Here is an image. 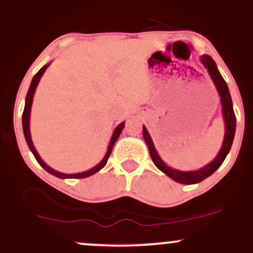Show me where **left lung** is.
<instances>
[{"label": "left lung", "instance_id": "1", "mask_svg": "<svg viewBox=\"0 0 253 253\" xmlns=\"http://www.w3.org/2000/svg\"><path fill=\"white\" fill-rule=\"evenodd\" d=\"M200 62L202 63V65L207 69L208 75L211 76V80L213 81L214 85L217 90V94L220 96V103H221V110H222V119L223 123H225V136H223L222 145L220 147L219 152L215 158L208 163L206 167L201 168L199 170H193V171H181L173 169V168L168 167V164L164 163L163 159L161 158V156L157 152L155 144H153L152 138H151L149 130L146 129V127L143 126V135L145 139V143H146L147 147H149L150 156L152 158L153 163L159 170L163 171L167 176H169L171 179L177 183H182V184H196V183L202 182L203 179H206L207 177L213 175L215 171L219 169L220 165L223 163L226 156L228 155L229 150H231L232 144H233L234 134H236V115H234L233 110V103H232L231 94H229V90L227 84H226L225 80H223L220 71L217 70V66L215 62L213 60V58L208 54H202L200 57Z\"/></svg>", "mask_w": 253, "mask_h": 253}]
</instances>
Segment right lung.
<instances>
[{"label":"right lung","instance_id":"obj_1","mask_svg":"<svg viewBox=\"0 0 253 253\" xmlns=\"http://www.w3.org/2000/svg\"><path fill=\"white\" fill-rule=\"evenodd\" d=\"M50 64L51 63L45 64V65H43L42 68L40 69V70L38 71L36 75H34L33 80H32V82H31L30 89H28L27 95H26L25 109H24V114H22V128H24V135H25V139H26V143H27L28 147H30V150L32 151V153H33V156L36 157L38 163L42 165L43 169L47 171L48 173H51V175L56 176V177H58V178H62V179H64V178H85V177H89V176L94 175V173H96L97 171H100L104 167V165L107 164V161H108L110 153H112L113 146H114L115 141L118 140V138H119V136H120L121 132H123V129H124V127H125V123L119 124L118 126L115 127L114 132H113L112 138H110L108 149H107V152H106V155H104V157L102 158V161H101L97 165H95L94 168H91V169H90V170L83 171V172H78V173H64V172H59V171L52 169L51 167H48V165L42 161V157L39 156V153H38V151L36 150V147H34L33 141H32V136H31L30 125H31V108H32V103H33V96H34V94H36V90H37L38 84H39V82H40V78L42 77L43 72H45L46 69H47L48 66H50Z\"/></svg>","mask_w":253,"mask_h":253}]
</instances>
